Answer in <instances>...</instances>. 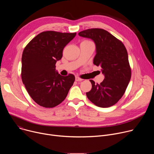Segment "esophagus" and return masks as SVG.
<instances>
[{
	"instance_id": "1",
	"label": "esophagus",
	"mask_w": 154,
	"mask_h": 154,
	"mask_svg": "<svg viewBox=\"0 0 154 154\" xmlns=\"http://www.w3.org/2000/svg\"><path fill=\"white\" fill-rule=\"evenodd\" d=\"M75 81H77V82H80V81H82V80H83V79H80V77H77V76H75Z\"/></svg>"
}]
</instances>
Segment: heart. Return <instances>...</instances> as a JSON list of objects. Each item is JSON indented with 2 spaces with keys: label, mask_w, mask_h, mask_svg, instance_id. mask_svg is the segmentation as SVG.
Here are the masks:
<instances>
[{
  "label": "heart",
  "mask_w": 154,
  "mask_h": 154,
  "mask_svg": "<svg viewBox=\"0 0 154 154\" xmlns=\"http://www.w3.org/2000/svg\"><path fill=\"white\" fill-rule=\"evenodd\" d=\"M86 41V42H90V41Z\"/></svg>",
  "instance_id": "obj_1"
}]
</instances>
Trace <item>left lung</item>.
I'll return each mask as SVG.
<instances>
[{
    "label": "left lung",
    "mask_w": 154,
    "mask_h": 154,
    "mask_svg": "<svg viewBox=\"0 0 154 154\" xmlns=\"http://www.w3.org/2000/svg\"><path fill=\"white\" fill-rule=\"evenodd\" d=\"M79 35L94 42L96 54L93 64L101 67L105 77L100 84L90 80L92 88L86 93V96L97 106H111L124 95L130 80L127 50L121 41L103 29H88L79 32Z\"/></svg>",
    "instance_id": "8db88e82"
}]
</instances>
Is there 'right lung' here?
Instances as JSON below:
<instances>
[{
    "label": "right lung",
    "mask_w": 154,
    "mask_h": 154,
    "mask_svg": "<svg viewBox=\"0 0 154 154\" xmlns=\"http://www.w3.org/2000/svg\"><path fill=\"white\" fill-rule=\"evenodd\" d=\"M76 33H40L25 48L22 56L21 77L32 99L39 105L52 108L66 97L73 85L72 74L62 76L55 69L64 48Z\"/></svg>",
    "instance_id": "right-lung-1"
}]
</instances>
